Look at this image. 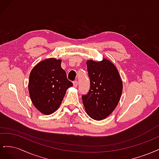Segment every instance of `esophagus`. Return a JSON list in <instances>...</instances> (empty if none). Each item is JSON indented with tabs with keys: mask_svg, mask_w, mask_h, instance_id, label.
Listing matches in <instances>:
<instances>
[{
	"mask_svg": "<svg viewBox=\"0 0 159 159\" xmlns=\"http://www.w3.org/2000/svg\"><path fill=\"white\" fill-rule=\"evenodd\" d=\"M78 81H74V82H73V84H74V88H76L77 87V86H78Z\"/></svg>",
	"mask_w": 159,
	"mask_h": 159,
	"instance_id": "obj_1",
	"label": "esophagus"
}]
</instances>
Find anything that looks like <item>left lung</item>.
Returning a JSON list of instances; mask_svg holds the SVG:
<instances>
[{"label":"left lung","mask_w":159,"mask_h":159,"mask_svg":"<svg viewBox=\"0 0 159 159\" xmlns=\"http://www.w3.org/2000/svg\"><path fill=\"white\" fill-rule=\"evenodd\" d=\"M90 89L83 95L85 110L93 119L99 121L111 113L119 102L123 82L116 67L107 59L88 60Z\"/></svg>","instance_id":"obj_1"}]
</instances>
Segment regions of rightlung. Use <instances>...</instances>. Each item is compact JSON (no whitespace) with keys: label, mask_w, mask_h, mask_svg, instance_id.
Segmentation results:
<instances>
[{"label":"right lung","mask_w":159,"mask_h":159,"mask_svg":"<svg viewBox=\"0 0 159 159\" xmlns=\"http://www.w3.org/2000/svg\"><path fill=\"white\" fill-rule=\"evenodd\" d=\"M61 60L48 58L41 61L32 70L28 91L32 102L44 115L54 113L60 107L69 88L73 86L61 67Z\"/></svg>","instance_id":"1"}]
</instances>
